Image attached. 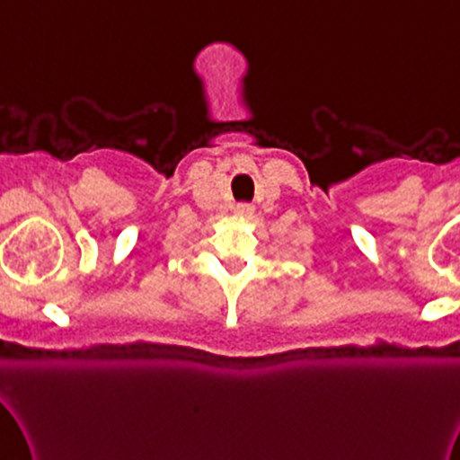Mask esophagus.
Instances as JSON below:
<instances>
[{
    "label": "esophagus",
    "mask_w": 460,
    "mask_h": 460,
    "mask_svg": "<svg viewBox=\"0 0 460 460\" xmlns=\"http://www.w3.org/2000/svg\"><path fill=\"white\" fill-rule=\"evenodd\" d=\"M237 214H240V217H250V214H252V208L250 206H246V203H243V206H237V210H235Z\"/></svg>",
    "instance_id": "1"
}]
</instances>
